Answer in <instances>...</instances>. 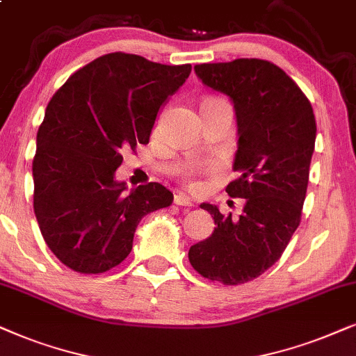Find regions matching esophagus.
<instances>
[{"instance_id": "34e87169", "label": "esophagus", "mask_w": 356, "mask_h": 356, "mask_svg": "<svg viewBox=\"0 0 356 356\" xmlns=\"http://www.w3.org/2000/svg\"><path fill=\"white\" fill-rule=\"evenodd\" d=\"M174 203H175V205H179V207H192L193 205L191 197L186 195V193H175Z\"/></svg>"}]
</instances>
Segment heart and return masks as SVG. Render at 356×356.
<instances>
[{"instance_id": "1", "label": "heart", "mask_w": 356, "mask_h": 356, "mask_svg": "<svg viewBox=\"0 0 356 356\" xmlns=\"http://www.w3.org/2000/svg\"><path fill=\"white\" fill-rule=\"evenodd\" d=\"M208 101H218V99H208Z\"/></svg>"}]
</instances>
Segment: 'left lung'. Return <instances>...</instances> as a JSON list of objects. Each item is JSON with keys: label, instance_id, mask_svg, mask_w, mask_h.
I'll return each mask as SVG.
<instances>
[{"label": "left lung", "instance_id": "8db88e82", "mask_svg": "<svg viewBox=\"0 0 356 356\" xmlns=\"http://www.w3.org/2000/svg\"><path fill=\"white\" fill-rule=\"evenodd\" d=\"M208 88L229 96L238 122L239 172L227 195L245 198L243 215H222L202 203L215 220L210 238L188 250L192 267L222 285L248 283L282 257L300 226L316 143L311 102L277 65L259 58L195 65Z\"/></svg>", "mask_w": 356, "mask_h": 356}]
</instances>
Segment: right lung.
<instances>
[{
  "label": "right lung",
  "mask_w": 356,
  "mask_h": 356,
  "mask_svg": "<svg viewBox=\"0 0 356 356\" xmlns=\"http://www.w3.org/2000/svg\"><path fill=\"white\" fill-rule=\"evenodd\" d=\"M191 71L115 51L71 74L50 99L32 163L34 211L47 245L68 268L115 267L130 254L141 218L172 203L158 182L127 192L115 170L127 149L148 143L161 106Z\"/></svg>",
  "instance_id": "1"
}]
</instances>
